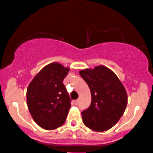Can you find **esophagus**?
Listing matches in <instances>:
<instances>
[{
    "mask_svg": "<svg viewBox=\"0 0 153 153\" xmlns=\"http://www.w3.org/2000/svg\"><path fill=\"white\" fill-rule=\"evenodd\" d=\"M78 101H78V100H75V105H78Z\"/></svg>",
    "mask_w": 153,
    "mask_h": 153,
    "instance_id": "obj_1",
    "label": "esophagus"
}]
</instances>
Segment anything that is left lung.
Wrapping results in <instances>:
<instances>
[{"mask_svg":"<svg viewBox=\"0 0 153 153\" xmlns=\"http://www.w3.org/2000/svg\"><path fill=\"white\" fill-rule=\"evenodd\" d=\"M92 96L89 107L83 111L84 124L92 130L104 132L118 123L127 104V94L117 75L105 66L79 72Z\"/></svg>","mask_w":153,"mask_h":153,"instance_id":"left-lung-1","label":"left lung"}]
</instances>
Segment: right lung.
<instances>
[{"label": "right lung", "mask_w": 153, "mask_h": 153, "mask_svg": "<svg viewBox=\"0 0 153 153\" xmlns=\"http://www.w3.org/2000/svg\"><path fill=\"white\" fill-rule=\"evenodd\" d=\"M69 71L59 63H51L29 84L27 106L35 122L43 129H55L65 122L71 99L63 81Z\"/></svg>", "instance_id": "right-lung-1"}]
</instances>
